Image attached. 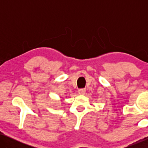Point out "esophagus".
<instances>
[{"label":"esophagus","instance_id":"obj_1","mask_svg":"<svg viewBox=\"0 0 148 148\" xmlns=\"http://www.w3.org/2000/svg\"><path fill=\"white\" fill-rule=\"evenodd\" d=\"M78 92H79V94L80 95H84L85 94H86V89H79Z\"/></svg>","mask_w":148,"mask_h":148}]
</instances>
